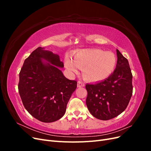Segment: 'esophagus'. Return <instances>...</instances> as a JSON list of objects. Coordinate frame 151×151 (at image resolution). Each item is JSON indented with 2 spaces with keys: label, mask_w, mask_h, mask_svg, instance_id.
<instances>
[{
  "label": "esophagus",
  "mask_w": 151,
  "mask_h": 151,
  "mask_svg": "<svg viewBox=\"0 0 151 151\" xmlns=\"http://www.w3.org/2000/svg\"><path fill=\"white\" fill-rule=\"evenodd\" d=\"M84 86H85V84H84L83 82L78 81V83H77V87H78V88H81V87H84Z\"/></svg>",
  "instance_id": "34e87169"
}]
</instances>
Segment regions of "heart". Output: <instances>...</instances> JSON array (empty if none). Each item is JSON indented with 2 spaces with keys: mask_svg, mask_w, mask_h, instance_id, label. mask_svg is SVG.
I'll return each instance as SVG.
<instances>
[{
  "mask_svg": "<svg viewBox=\"0 0 151 151\" xmlns=\"http://www.w3.org/2000/svg\"><path fill=\"white\" fill-rule=\"evenodd\" d=\"M65 66L71 74H77L79 68H83V76L90 82L102 81L111 75L115 69L117 59L111 52L99 49H84L74 55V60L65 58Z\"/></svg>",
  "mask_w": 151,
  "mask_h": 151,
  "instance_id": "obj_1",
  "label": "heart"
}]
</instances>
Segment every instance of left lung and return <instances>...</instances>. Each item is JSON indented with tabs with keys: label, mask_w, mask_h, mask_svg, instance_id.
<instances>
[{
	"label": "left lung",
	"mask_w": 151,
	"mask_h": 151,
	"mask_svg": "<svg viewBox=\"0 0 151 151\" xmlns=\"http://www.w3.org/2000/svg\"><path fill=\"white\" fill-rule=\"evenodd\" d=\"M117 63L108 78L87 84L86 105L91 115L108 120L119 115L127 107L132 95V74L129 61L116 50Z\"/></svg>",
	"instance_id": "8db88e82"
}]
</instances>
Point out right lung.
<instances>
[{"mask_svg":"<svg viewBox=\"0 0 151 151\" xmlns=\"http://www.w3.org/2000/svg\"><path fill=\"white\" fill-rule=\"evenodd\" d=\"M58 55L38 47L25 59L19 73L18 90L28 113L42 122H55L64 115L77 81L67 79L58 68Z\"/></svg>","mask_w":151,"mask_h":151,"instance_id":"right-lung-1","label":"right lung"}]
</instances>
